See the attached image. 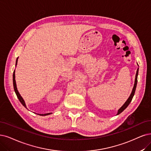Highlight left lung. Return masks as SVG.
<instances>
[{"instance_id": "left-lung-1", "label": "left lung", "mask_w": 151, "mask_h": 151, "mask_svg": "<svg viewBox=\"0 0 151 151\" xmlns=\"http://www.w3.org/2000/svg\"><path fill=\"white\" fill-rule=\"evenodd\" d=\"M138 65V64H137ZM138 72H139V68H137V71H136V78H135V81H134V86H133V88H132V92L130 94L129 97L128 98V99L126 100V101L124 103V104L122 106L118 109V113H117L116 115H118L120 113H121L122 111H123L127 106L128 105H129L130 104V103L131 102L132 99V98L134 96V93H135V91H136V86H137V76H138Z\"/></svg>"}]
</instances>
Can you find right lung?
I'll return each mask as SVG.
<instances>
[{"mask_svg":"<svg viewBox=\"0 0 151 151\" xmlns=\"http://www.w3.org/2000/svg\"><path fill=\"white\" fill-rule=\"evenodd\" d=\"M18 58H19V57L17 58V60H16V63H15V66H17V61H18ZM15 70L14 71V73H13V85H14V91H15V94H16V95H17V98H18V99H19V101H20V103L22 104V105L24 106L25 107V108H27V106H26V104H25V101L24 100V99H23V98H22V96H21V95L20 94V93H19V91L17 90V85H16V81H15ZM51 113H47V114H40V116H47V115H49V114H50Z\"/></svg>","mask_w":151,"mask_h":151,"instance_id":"obj_1","label":"right lung"}]
</instances>
